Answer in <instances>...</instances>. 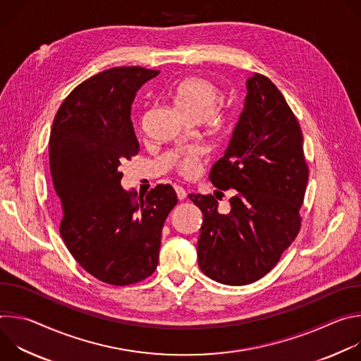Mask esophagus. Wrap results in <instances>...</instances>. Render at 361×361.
<instances>
[{
	"label": "esophagus",
	"mask_w": 361,
	"mask_h": 361,
	"mask_svg": "<svg viewBox=\"0 0 361 361\" xmlns=\"http://www.w3.org/2000/svg\"><path fill=\"white\" fill-rule=\"evenodd\" d=\"M174 188H176V192H177V198H178V200H184V198L187 197V192H185V190H184L183 187L176 185Z\"/></svg>",
	"instance_id": "34e87169"
}]
</instances>
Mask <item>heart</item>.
<instances>
[{"instance_id": "1", "label": "heart", "mask_w": 361, "mask_h": 361, "mask_svg": "<svg viewBox=\"0 0 361 361\" xmlns=\"http://www.w3.org/2000/svg\"><path fill=\"white\" fill-rule=\"evenodd\" d=\"M220 98V88L212 80L204 77H187L173 90L176 106L191 118H209L216 110ZM204 152L202 147H191L184 151L177 160L178 171L184 176L192 174Z\"/></svg>"}]
</instances>
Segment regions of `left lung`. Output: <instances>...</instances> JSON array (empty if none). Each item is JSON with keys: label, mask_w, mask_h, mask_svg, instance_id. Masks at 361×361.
<instances>
[{"label": "left lung", "mask_w": 361, "mask_h": 361, "mask_svg": "<svg viewBox=\"0 0 361 361\" xmlns=\"http://www.w3.org/2000/svg\"><path fill=\"white\" fill-rule=\"evenodd\" d=\"M210 180L234 195L227 214L219 213V201L210 194L188 195L202 213L198 266L227 286L260 280L300 231L308 180L300 124L267 77L247 80L244 109Z\"/></svg>", "instance_id": "8db88e82"}]
</instances>
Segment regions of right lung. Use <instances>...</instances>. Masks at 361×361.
<instances>
[{
    "mask_svg": "<svg viewBox=\"0 0 361 361\" xmlns=\"http://www.w3.org/2000/svg\"><path fill=\"white\" fill-rule=\"evenodd\" d=\"M160 71L116 67L77 85L49 135V169L61 201L60 234L91 276L128 286L157 269L161 230L177 204L169 184L145 195L121 187L120 166L138 152L131 123L137 91Z\"/></svg>",
    "mask_w": 361,
    "mask_h": 361,
    "instance_id": "obj_1",
    "label": "right lung"
}]
</instances>
